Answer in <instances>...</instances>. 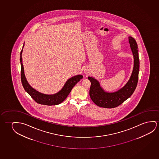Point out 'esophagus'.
<instances>
[{"label":"esophagus","instance_id":"esophagus-1","mask_svg":"<svg viewBox=\"0 0 159 159\" xmlns=\"http://www.w3.org/2000/svg\"><path fill=\"white\" fill-rule=\"evenodd\" d=\"M85 73H86V74H87V72H85Z\"/></svg>","mask_w":159,"mask_h":159}]
</instances>
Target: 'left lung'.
Listing matches in <instances>:
<instances>
[{
	"label": "left lung",
	"instance_id": "left-lung-1",
	"mask_svg": "<svg viewBox=\"0 0 159 159\" xmlns=\"http://www.w3.org/2000/svg\"><path fill=\"white\" fill-rule=\"evenodd\" d=\"M129 41L134 55V66L129 81L123 88L112 93H106L101 88L98 81L92 77H88V80L91 82L90 97L94 103L99 107L107 108L116 107L129 98L136 89L139 70L138 46L136 40L131 36L129 37Z\"/></svg>",
	"mask_w": 159,
	"mask_h": 159
}]
</instances>
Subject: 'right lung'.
Returning <instances> with one entry per match:
<instances>
[{"label":"right lung","mask_w":159,"mask_h":159,"mask_svg":"<svg viewBox=\"0 0 159 159\" xmlns=\"http://www.w3.org/2000/svg\"><path fill=\"white\" fill-rule=\"evenodd\" d=\"M22 53V49L20 52V61L21 64L20 78L22 84L25 90L38 103L48 106L57 105L60 104L66 98L68 95L71 91L72 89L76 85V84L80 81L81 79L83 78V76L80 75L70 78L66 82L62 89L57 94L54 95H46L37 92L36 90L34 89L33 88H31L26 80L24 74Z\"/></svg>","instance_id":"right-lung-1"}]
</instances>
